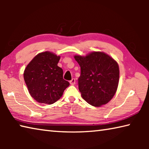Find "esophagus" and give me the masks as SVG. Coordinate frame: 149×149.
<instances>
[{"label": "esophagus", "mask_w": 149, "mask_h": 149, "mask_svg": "<svg viewBox=\"0 0 149 149\" xmlns=\"http://www.w3.org/2000/svg\"><path fill=\"white\" fill-rule=\"evenodd\" d=\"M70 84H71L72 85H75V79L73 78V79L71 81H70Z\"/></svg>", "instance_id": "obj_1"}]
</instances>
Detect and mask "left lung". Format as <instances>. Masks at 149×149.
I'll list each match as a JSON object with an SVG mask.
<instances>
[{"mask_svg": "<svg viewBox=\"0 0 149 149\" xmlns=\"http://www.w3.org/2000/svg\"><path fill=\"white\" fill-rule=\"evenodd\" d=\"M74 58L81 68L78 84L83 99L96 107L107 104L114 96L119 84L118 62L99 51L85 56L75 55Z\"/></svg>", "mask_w": 149, "mask_h": 149, "instance_id": "left-lung-1", "label": "left lung"}]
</instances>
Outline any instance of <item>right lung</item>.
I'll return each instance as SVG.
<instances>
[{
    "label": "right lung",
    "mask_w": 149,
    "mask_h": 149,
    "mask_svg": "<svg viewBox=\"0 0 149 149\" xmlns=\"http://www.w3.org/2000/svg\"><path fill=\"white\" fill-rule=\"evenodd\" d=\"M60 56L50 51L40 52L25 68L24 78L30 95L39 103L51 104L62 97L70 83L63 79L58 66Z\"/></svg>",
    "instance_id": "1"
}]
</instances>
